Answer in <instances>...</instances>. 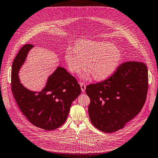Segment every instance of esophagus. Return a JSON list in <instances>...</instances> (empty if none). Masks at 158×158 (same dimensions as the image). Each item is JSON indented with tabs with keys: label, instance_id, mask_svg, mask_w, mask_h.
Wrapping results in <instances>:
<instances>
[{
	"label": "esophagus",
	"instance_id": "esophagus-1",
	"mask_svg": "<svg viewBox=\"0 0 158 158\" xmlns=\"http://www.w3.org/2000/svg\"><path fill=\"white\" fill-rule=\"evenodd\" d=\"M80 87H81V91L82 92H84L85 91V88H86V85L83 83V82H81L80 83Z\"/></svg>",
	"mask_w": 158,
	"mask_h": 158
}]
</instances>
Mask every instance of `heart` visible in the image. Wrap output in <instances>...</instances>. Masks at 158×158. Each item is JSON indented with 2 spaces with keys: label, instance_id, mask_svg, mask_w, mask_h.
I'll return each instance as SVG.
<instances>
[{
  "label": "heart",
  "instance_id": "1",
  "mask_svg": "<svg viewBox=\"0 0 158 158\" xmlns=\"http://www.w3.org/2000/svg\"><path fill=\"white\" fill-rule=\"evenodd\" d=\"M65 58L71 73L79 72L86 64L88 71L81 77L87 78L91 74L95 80H103L115 72L121 64L122 54L111 43L81 40L75 47H67Z\"/></svg>",
  "mask_w": 158,
  "mask_h": 158
}]
</instances>
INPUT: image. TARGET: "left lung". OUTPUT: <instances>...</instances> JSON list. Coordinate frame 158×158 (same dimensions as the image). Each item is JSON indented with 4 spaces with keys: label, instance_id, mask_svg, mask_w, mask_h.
Segmentation results:
<instances>
[{
    "label": "left lung",
    "instance_id": "left-lung-1",
    "mask_svg": "<svg viewBox=\"0 0 158 158\" xmlns=\"http://www.w3.org/2000/svg\"><path fill=\"white\" fill-rule=\"evenodd\" d=\"M148 87L147 65L134 61L123 63L109 78L87 85L91 122L106 133L122 129L141 111Z\"/></svg>",
    "mask_w": 158,
    "mask_h": 158
}]
</instances>
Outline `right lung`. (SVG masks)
<instances>
[{"instance_id":"add662e5","label":"right lung","mask_w":158,"mask_h":158,"mask_svg":"<svg viewBox=\"0 0 158 158\" xmlns=\"http://www.w3.org/2000/svg\"><path fill=\"white\" fill-rule=\"evenodd\" d=\"M31 44L24 45L15 58L11 69V91L24 115L35 127L53 130L64 124L72 102L81 93L77 80L64 68L58 67L41 91L28 90L20 82L19 72L26 60Z\"/></svg>"}]
</instances>
